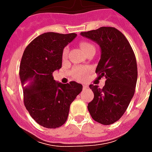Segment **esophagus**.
I'll list each match as a JSON object with an SVG mask.
<instances>
[{"mask_svg":"<svg viewBox=\"0 0 152 152\" xmlns=\"http://www.w3.org/2000/svg\"><path fill=\"white\" fill-rule=\"evenodd\" d=\"M83 88H84V89H87V88H88V86H87V85H84V86H83Z\"/></svg>","mask_w":152,"mask_h":152,"instance_id":"obj_1","label":"esophagus"}]
</instances>
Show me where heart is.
<instances>
[{
  "instance_id": "1",
  "label": "heart",
  "mask_w": 152,
  "mask_h": 152,
  "mask_svg": "<svg viewBox=\"0 0 152 152\" xmlns=\"http://www.w3.org/2000/svg\"><path fill=\"white\" fill-rule=\"evenodd\" d=\"M80 47L84 51V53H86V54H88L91 51L95 52V46L91 42H89V41H81L80 43ZM67 53H68V48L65 47L63 51V59H65L67 57ZM88 72H89V68H87V67H78V66H76V67H74L72 71V75L76 79H82L86 76Z\"/></svg>"
}]
</instances>
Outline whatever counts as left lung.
<instances>
[{"instance_id":"1","label":"left lung","mask_w":152,"mask_h":152,"mask_svg":"<svg viewBox=\"0 0 152 152\" xmlns=\"http://www.w3.org/2000/svg\"><path fill=\"white\" fill-rule=\"evenodd\" d=\"M80 35L99 45L101 58L95 72L99 78H106L102 89L89 86L94 97L88 110L95 121L112 124L124 115L134 94L137 79L135 54L124 35L116 28L102 27Z\"/></svg>"}]
</instances>
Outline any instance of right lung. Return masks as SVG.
Wrapping results in <instances>:
<instances>
[{
  "mask_svg": "<svg viewBox=\"0 0 152 152\" xmlns=\"http://www.w3.org/2000/svg\"><path fill=\"white\" fill-rule=\"evenodd\" d=\"M76 37V33H43L26 47L22 57L19 76L24 106L43 127L62 126L67 120L71 103L82 91L79 83H57L53 76L62 66L64 47Z\"/></svg>",
  "mask_w": 152,
  "mask_h": 152,
  "instance_id": "1",
  "label": "right lung"
}]
</instances>
